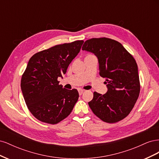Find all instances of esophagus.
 <instances>
[{"label":"esophagus","instance_id":"esophagus-1","mask_svg":"<svg viewBox=\"0 0 159 159\" xmlns=\"http://www.w3.org/2000/svg\"><path fill=\"white\" fill-rule=\"evenodd\" d=\"M84 90H83V89H79V90H78V92H79L80 95H82V93H84Z\"/></svg>","mask_w":159,"mask_h":159}]
</instances>
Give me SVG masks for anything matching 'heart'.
<instances>
[{
	"instance_id": "1",
	"label": "heart",
	"mask_w": 159,
	"mask_h": 159,
	"mask_svg": "<svg viewBox=\"0 0 159 159\" xmlns=\"http://www.w3.org/2000/svg\"><path fill=\"white\" fill-rule=\"evenodd\" d=\"M89 56H91V55H89Z\"/></svg>"
}]
</instances>
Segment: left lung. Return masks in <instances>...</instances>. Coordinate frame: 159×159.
<instances>
[{
	"label": "left lung",
	"instance_id": "1",
	"mask_svg": "<svg viewBox=\"0 0 159 159\" xmlns=\"http://www.w3.org/2000/svg\"><path fill=\"white\" fill-rule=\"evenodd\" d=\"M82 50L98 57L99 75L106 78L107 88L103 95L95 91L89 107L103 121H121L131 111L140 93L135 60L121 43L107 38L86 40Z\"/></svg>",
	"mask_w": 159,
	"mask_h": 159
}]
</instances>
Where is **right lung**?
I'll return each instance as SVG.
<instances>
[{"label": "right lung", "instance_id": "add662e5", "mask_svg": "<svg viewBox=\"0 0 159 159\" xmlns=\"http://www.w3.org/2000/svg\"><path fill=\"white\" fill-rule=\"evenodd\" d=\"M84 43L77 40L36 53L28 61L21 79L27 107L39 121L56 124L71 113L79 98L75 89L63 88L57 81L78 54Z\"/></svg>", "mask_w": 159, "mask_h": 159}]
</instances>
